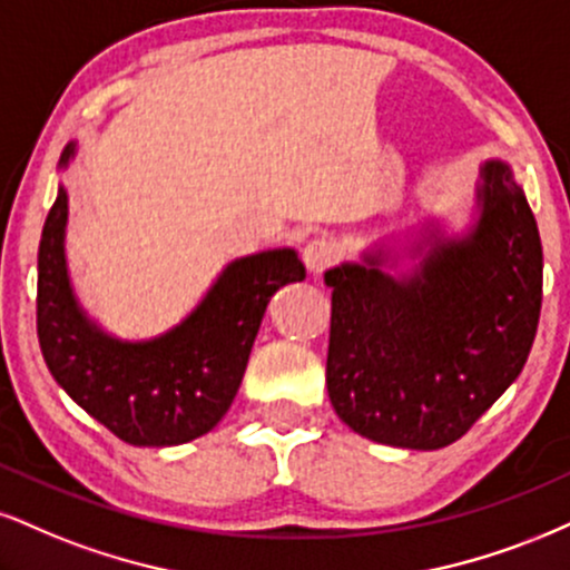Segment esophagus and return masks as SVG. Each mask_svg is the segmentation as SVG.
Masks as SVG:
<instances>
[{"label": "esophagus", "instance_id": "34e87169", "mask_svg": "<svg viewBox=\"0 0 570 570\" xmlns=\"http://www.w3.org/2000/svg\"><path fill=\"white\" fill-rule=\"evenodd\" d=\"M335 258H338V245H335L333 240H327V237H314V240L306 243L304 264L308 272H314V274L325 272L330 264H335Z\"/></svg>", "mask_w": 570, "mask_h": 570}]
</instances>
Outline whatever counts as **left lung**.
Instances as JSON below:
<instances>
[{"label": "left lung", "mask_w": 570, "mask_h": 570, "mask_svg": "<svg viewBox=\"0 0 570 570\" xmlns=\"http://www.w3.org/2000/svg\"><path fill=\"white\" fill-rule=\"evenodd\" d=\"M402 252L421 262L393 275ZM333 287L327 393L364 439L441 449L470 431L521 375L542 308V240L510 164L487 160L475 214L414 245L383 240L325 272Z\"/></svg>", "instance_id": "obj_1"}]
</instances>
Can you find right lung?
Instances as JSON below:
<instances>
[{
  "label": "right lung",
  "instance_id": "1",
  "mask_svg": "<svg viewBox=\"0 0 570 570\" xmlns=\"http://www.w3.org/2000/svg\"><path fill=\"white\" fill-rule=\"evenodd\" d=\"M76 158L68 142L60 168ZM68 193L58 187L39 243V346L62 391L126 444L177 446L208 433L240 389L266 304L301 283L293 248L250 253L224 266L179 325L121 341L83 312L66 262Z\"/></svg>",
  "mask_w": 570,
  "mask_h": 570
}]
</instances>
